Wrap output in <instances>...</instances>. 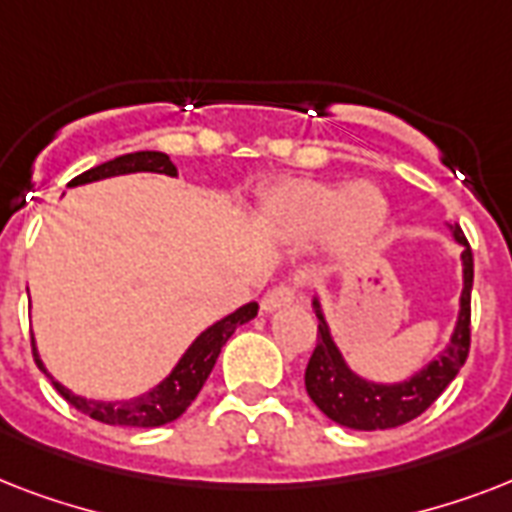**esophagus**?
I'll list each match as a JSON object with an SVG mask.
<instances>
[{"label":"esophagus","mask_w":512,"mask_h":512,"mask_svg":"<svg viewBox=\"0 0 512 512\" xmlns=\"http://www.w3.org/2000/svg\"><path fill=\"white\" fill-rule=\"evenodd\" d=\"M295 300H297V289L292 287V284H279V287H273L265 292L260 308H263L265 313H273V311H279V308H284V305H292Z\"/></svg>","instance_id":"obj_1"}]
</instances>
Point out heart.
<instances>
[{
	"label": "heart",
	"instance_id": "heart-1",
	"mask_svg": "<svg viewBox=\"0 0 512 512\" xmlns=\"http://www.w3.org/2000/svg\"><path fill=\"white\" fill-rule=\"evenodd\" d=\"M388 215V199L374 183L287 180L260 201V220L273 236L295 244L324 236L342 260L364 255L382 236Z\"/></svg>",
	"mask_w": 512,
	"mask_h": 512
}]
</instances>
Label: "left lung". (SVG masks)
<instances>
[{"label":"left lung","mask_w":512,"mask_h":512,"mask_svg":"<svg viewBox=\"0 0 512 512\" xmlns=\"http://www.w3.org/2000/svg\"><path fill=\"white\" fill-rule=\"evenodd\" d=\"M454 241L462 244V295L452 340L428 366L401 382H374L356 374L342 358L335 337L313 297L319 319L316 348L305 369V390L329 420L350 430H388L420 417L457 377L470 350V292H473V252L460 225H449Z\"/></svg>","instance_id":"1"}]
</instances>
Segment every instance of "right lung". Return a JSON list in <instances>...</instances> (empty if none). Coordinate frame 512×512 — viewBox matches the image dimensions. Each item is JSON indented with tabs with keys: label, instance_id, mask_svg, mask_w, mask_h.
Segmentation results:
<instances>
[{
	"label": "right lung",
	"instance_id": "1",
	"mask_svg": "<svg viewBox=\"0 0 512 512\" xmlns=\"http://www.w3.org/2000/svg\"><path fill=\"white\" fill-rule=\"evenodd\" d=\"M132 172H159V175L175 177L177 167L170 162V156L162 154V151H135V154L116 156L111 162L98 164V167L76 175L68 185L74 188V185L95 183V180H106V177L116 175H132ZM255 316L257 303H247L236 308L233 313H228L225 319L215 321L212 327L204 329L191 342V348L185 350L183 358L175 364V369L156 388H151L148 393H143L138 398H127V401H92V398L76 396L66 385L52 380V374L44 369L42 358L36 353V345L34 358L36 366L50 377L60 396L66 398L74 409L92 417V420L106 422V425H122V428H159V425H167V422L177 420L191 406L193 398L199 396V390L204 388V382H207L209 372H212V366H215L217 356H220V350L228 342V337L241 324L255 319Z\"/></svg>",
	"mask_w": 512,
	"mask_h": 512
}]
</instances>
